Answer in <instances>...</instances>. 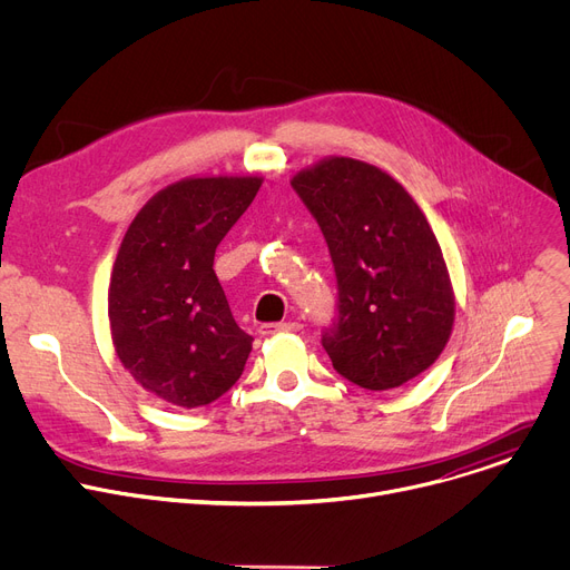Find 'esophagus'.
<instances>
[{
	"label": "esophagus",
	"instance_id": "1",
	"mask_svg": "<svg viewBox=\"0 0 570 570\" xmlns=\"http://www.w3.org/2000/svg\"><path fill=\"white\" fill-rule=\"evenodd\" d=\"M289 331H301L298 322H281V324H262L259 333L262 336H276V333H289Z\"/></svg>",
	"mask_w": 570,
	"mask_h": 570
}]
</instances>
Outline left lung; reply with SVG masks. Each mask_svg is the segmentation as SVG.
<instances>
[{"label":"left lung","instance_id":"obj_1","mask_svg":"<svg viewBox=\"0 0 570 570\" xmlns=\"http://www.w3.org/2000/svg\"><path fill=\"white\" fill-rule=\"evenodd\" d=\"M289 184L320 223L338 278L322 347L367 391L403 386L440 358L455 320L442 246L414 197L380 167L326 156Z\"/></svg>","mask_w":570,"mask_h":570}]
</instances>
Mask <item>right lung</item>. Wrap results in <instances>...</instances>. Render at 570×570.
I'll list each match as a JSON object with an SVG mask.
<instances>
[{"mask_svg": "<svg viewBox=\"0 0 570 570\" xmlns=\"http://www.w3.org/2000/svg\"><path fill=\"white\" fill-rule=\"evenodd\" d=\"M264 177H186L130 220L108 289L110 336L145 391L193 410L244 373L253 338L234 322L214 272L216 246L250 207Z\"/></svg>", "mask_w": 570, "mask_h": 570, "instance_id": "add662e5", "label": "right lung"}]
</instances>
